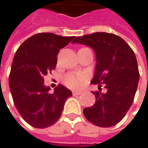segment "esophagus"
<instances>
[{
	"label": "esophagus",
	"instance_id": "obj_1",
	"mask_svg": "<svg viewBox=\"0 0 148 148\" xmlns=\"http://www.w3.org/2000/svg\"><path fill=\"white\" fill-rule=\"evenodd\" d=\"M82 94V92L81 91H77V90H74L73 91V95H81Z\"/></svg>",
	"mask_w": 148,
	"mask_h": 148
}]
</instances>
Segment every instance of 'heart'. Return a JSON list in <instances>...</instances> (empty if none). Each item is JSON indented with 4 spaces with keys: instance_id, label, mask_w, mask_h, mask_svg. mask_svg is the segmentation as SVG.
<instances>
[{
    "instance_id": "b5f03b06",
    "label": "heart",
    "mask_w": 148,
    "mask_h": 148,
    "mask_svg": "<svg viewBox=\"0 0 148 148\" xmlns=\"http://www.w3.org/2000/svg\"><path fill=\"white\" fill-rule=\"evenodd\" d=\"M84 80V75L83 74H69L64 77V84L68 87L77 88Z\"/></svg>"
}]
</instances>
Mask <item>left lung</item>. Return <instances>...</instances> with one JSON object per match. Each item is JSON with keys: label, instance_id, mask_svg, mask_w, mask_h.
<instances>
[{"label": "left lung", "instance_id": "obj_1", "mask_svg": "<svg viewBox=\"0 0 148 148\" xmlns=\"http://www.w3.org/2000/svg\"><path fill=\"white\" fill-rule=\"evenodd\" d=\"M73 43L89 46L94 50L96 64L91 82L99 90L92 92L95 103L84 109L85 118L95 126L110 127L119 123L130 109L139 81L134 52L121 38L106 32H95L75 38ZM105 84L106 93H101Z\"/></svg>", "mask_w": 148, "mask_h": 148}]
</instances>
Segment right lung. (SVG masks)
Segmentation results:
<instances>
[{
  "mask_svg": "<svg viewBox=\"0 0 148 148\" xmlns=\"http://www.w3.org/2000/svg\"><path fill=\"white\" fill-rule=\"evenodd\" d=\"M74 37L38 33L18 48L12 61L9 86L14 104L22 117L36 128H46L59 119L72 92L58 84L53 93L44 85L43 77L56 68L59 49Z\"/></svg>",
  "mask_w": 148,
  "mask_h": 148,
  "instance_id": "add662e5",
  "label": "right lung"
}]
</instances>
